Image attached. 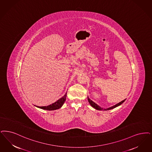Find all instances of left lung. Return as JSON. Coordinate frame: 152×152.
I'll list each match as a JSON object with an SVG mask.
<instances>
[{
  "instance_id": "1",
  "label": "left lung",
  "mask_w": 152,
  "mask_h": 152,
  "mask_svg": "<svg viewBox=\"0 0 152 152\" xmlns=\"http://www.w3.org/2000/svg\"><path fill=\"white\" fill-rule=\"evenodd\" d=\"M88 102L90 103V104L91 105V106H92L93 108H94L95 109L98 110H109L113 109H114V108H115L116 107L120 106L121 104L122 103H123V102L126 101V99H124V100H123L121 102H120L116 104L115 105H114V106H111V107H109V108H107V109H103V108L99 106L98 105L97 103H96L95 102H94L93 101H91V99L89 98V97H88Z\"/></svg>"
}]
</instances>
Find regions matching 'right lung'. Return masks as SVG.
<instances>
[{"label": "right lung", "instance_id": "obj_1", "mask_svg": "<svg viewBox=\"0 0 152 152\" xmlns=\"http://www.w3.org/2000/svg\"><path fill=\"white\" fill-rule=\"evenodd\" d=\"M66 97H67V93L64 94V96H63L60 99H59L58 101L55 102L54 103H52L49 106H42V107L37 106H36V107L38 108L41 109L46 110H55L59 109L61 107V106H63V104L66 101Z\"/></svg>", "mask_w": 152, "mask_h": 152}]
</instances>
